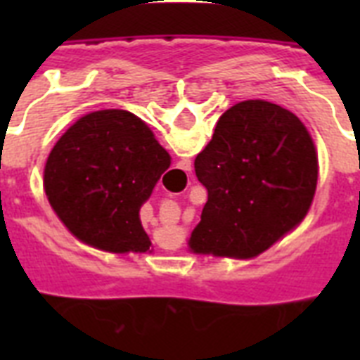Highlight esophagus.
<instances>
[{
	"label": "esophagus",
	"mask_w": 360,
	"mask_h": 360,
	"mask_svg": "<svg viewBox=\"0 0 360 360\" xmlns=\"http://www.w3.org/2000/svg\"><path fill=\"white\" fill-rule=\"evenodd\" d=\"M175 169H177V174L186 175L191 172V160H181L179 166H175Z\"/></svg>",
	"instance_id": "esophagus-1"
}]
</instances>
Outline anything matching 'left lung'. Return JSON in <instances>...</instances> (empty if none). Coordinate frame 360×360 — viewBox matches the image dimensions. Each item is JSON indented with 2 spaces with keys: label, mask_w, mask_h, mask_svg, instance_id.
Wrapping results in <instances>:
<instances>
[{
  "label": "left lung",
  "mask_w": 360,
  "mask_h": 360,
  "mask_svg": "<svg viewBox=\"0 0 360 360\" xmlns=\"http://www.w3.org/2000/svg\"><path fill=\"white\" fill-rule=\"evenodd\" d=\"M194 169L207 203L191 250L248 259L307 217L318 185V153L290 110L243 101L220 115Z\"/></svg>",
  "instance_id": "obj_1"
}]
</instances>
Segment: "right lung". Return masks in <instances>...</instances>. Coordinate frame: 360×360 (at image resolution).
Wrapping results in <instances>:
<instances>
[{
  "label": "right lung",
  "instance_id": "add662e5",
  "mask_svg": "<svg viewBox=\"0 0 360 360\" xmlns=\"http://www.w3.org/2000/svg\"><path fill=\"white\" fill-rule=\"evenodd\" d=\"M169 168L151 129L127 110L76 121L44 166L48 202L72 236L106 252H147L140 207Z\"/></svg>",
  "mask_w": 360,
  "mask_h": 360
}]
</instances>
